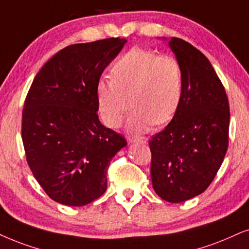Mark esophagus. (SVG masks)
I'll list each match as a JSON object with an SVG mask.
<instances>
[{
    "mask_svg": "<svg viewBox=\"0 0 249 249\" xmlns=\"http://www.w3.org/2000/svg\"><path fill=\"white\" fill-rule=\"evenodd\" d=\"M148 139L146 137H132L128 138V142H140V143H147Z\"/></svg>",
    "mask_w": 249,
    "mask_h": 249,
    "instance_id": "obj_1",
    "label": "esophagus"
}]
</instances>
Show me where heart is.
<instances>
[{
  "label": "heart",
  "instance_id": "b5f03b06",
  "mask_svg": "<svg viewBox=\"0 0 249 249\" xmlns=\"http://www.w3.org/2000/svg\"><path fill=\"white\" fill-rule=\"evenodd\" d=\"M111 79L96 86L99 112L107 126L118 127L134 107L128 127L134 132L149 130L175 117L184 90V73L177 58L153 50L133 48L110 69Z\"/></svg>",
  "mask_w": 249,
  "mask_h": 249
}]
</instances>
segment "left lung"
I'll return each mask as SVG.
<instances>
[{
  "label": "left lung",
  "instance_id": "obj_1",
  "mask_svg": "<svg viewBox=\"0 0 249 249\" xmlns=\"http://www.w3.org/2000/svg\"><path fill=\"white\" fill-rule=\"evenodd\" d=\"M169 46L182 68L184 90L175 117L149 141L150 176L161 199L179 203L206 191L221 168L230 107L209 59L179 37H171Z\"/></svg>",
  "mask_w": 249,
  "mask_h": 249
}]
</instances>
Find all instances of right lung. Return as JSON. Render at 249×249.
Wrapping results in <instances>:
<instances>
[{"mask_svg":"<svg viewBox=\"0 0 249 249\" xmlns=\"http://www.w3.org/2000/svg\"><path fill=\"white\" fill-rule=\"evenodd\" d=\"M121 37L75 43L59 50L34 78L21 118L31 171L56 202L81 207L107 190V170L125 138L97 115L96 86L119 54Z\"/></svg>","mask_w":249,"mask_h":249,"instance_id":"right-lung-1","label":"right lung"}]
</instances>
